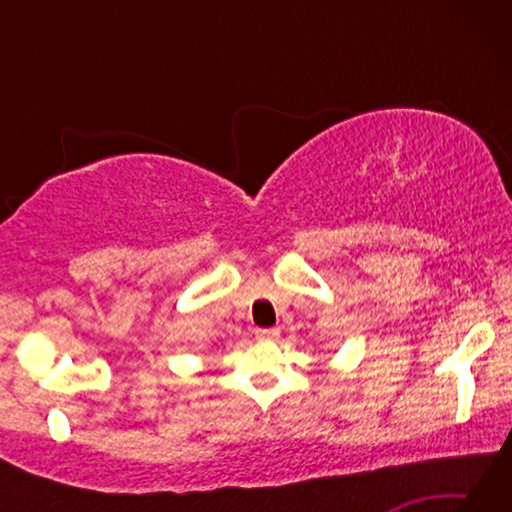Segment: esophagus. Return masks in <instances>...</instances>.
Instances as JSON below:
<instances>
[{"label": "esophagus", "instance_id": "obj_1", "mask_svg": "<svg viewBox=\"0 0 512 512\" xmlns=\"http://www.w3.org/2000/svg\"><path fill=\"white\" fill-rule=\"evenodd\" d=\"M255 336L259 341H275L280 336V329L277 327H259L255 329Z\"/></svg>", "mask_w": 512, "mask_h": 512}]
</instances>
